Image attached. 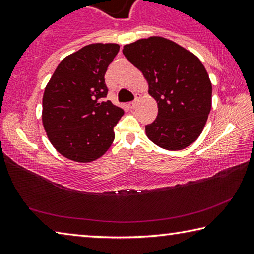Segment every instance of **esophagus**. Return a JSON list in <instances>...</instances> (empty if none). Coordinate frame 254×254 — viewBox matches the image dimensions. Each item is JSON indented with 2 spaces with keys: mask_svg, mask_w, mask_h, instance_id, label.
Segmentation results:
<instances>
[{
  "mask_svg": "<svg viewBox=\"0 0 254 254\" xmlns=\"http://www.w3.org/2000/svg\"><path fill=\"white\" fill-rule=\"evenodd\" d=\"M136 104H137V97H135L134 101H132V102L128 103V107H130V109H134V107L136 106Z\"/></svg>",
  "mask_w": 254,
  "mask_h": 254,
  "instance_id": "esophagus-1",
  "label": "esophagus"
}]
</instances>
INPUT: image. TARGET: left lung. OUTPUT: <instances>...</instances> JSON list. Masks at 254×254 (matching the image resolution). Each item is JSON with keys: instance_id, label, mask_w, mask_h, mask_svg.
I'll return each mask as SVG.
<instances>
[{"instance_id": "1", "label": "left lung", "mask_w": 254, "mask_h": 254, "mask_svg": "<svg viewBox=\"0 0 254 254\" xmlns=\"http://www.w3.org/2000/svg\"><path fill=\"white\" fill-rule=\"evenodd\" d=\"M123 55L142 71L158 115L145 133L158 147L182 150L200 135L212 107V84L200 60L162 37L126 45Z\"/></svg>"}]
</instances>
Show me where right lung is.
I'll return each instance as SVG.
<instances>
[{
  "mask_svg": "<svg viewBox=\"0 0 254 254\" xmlns=\"http://www.w3.org/2000/svg\"><path fill=\"white\" fill-rule=\"evenodd\" d=\"M119 50L117 44L85 46L60 62L46 86L42 123L51 144L70 160H96L113 142L124 111L104 100V76Z\"/></svg>",
  "mask_w": 254,
  "mask_h": 254,
  "instance_id": "add662e5",
  "label": "right lung"
}]
</instances>
